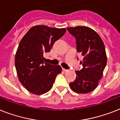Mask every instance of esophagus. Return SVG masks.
I'll list each match as a JSON object with an SVG mask.
<instances>
[{
    "label": "esophagus",
    "mask_w": 120,
    "mask_h": 120,
    "mask_svg": "<svg viewBox=\"0 0 120 120\" xmlns=\"http://www.w3.org/2000/svg\"><path fill=\"white\" fill-rule=\"evenodd\" d=\"M62 70H63V71H68V70H66L65 68H62Z\"/></svg>",
    "instance_id": "obj_1"
}]
</instances>
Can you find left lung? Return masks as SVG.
<instances>
[{"mask_svg":"<svg viewBox=\"0 0 120 120\" xmlns=\"http://www.w3.org/2000/svg\"><path fill=\"white\" fill-rule=\"evenodd\" d=\"M67 30L76 38L77 52L83 57L80 62L83 68L76 71V78L70 86L76 93H89L97 87L107 64L104 42L94 30L87 26L70 27Z\"/></svg>","mask_w":120,"mask_h":120,"instance_id":"obj_1","label":"left lung"}]
</instances>
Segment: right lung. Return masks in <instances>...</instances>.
<instances>
[{
  "instance_id": "obj_1",
  "label": "right lung",
  "mask_w": 120,
  "mask_h": 120,
  "mask_svg": "<svg viewBox=\"0 0 120 120\" xmlns=\"http://www.w3.org/2000/svg\"><path fill=\"white\" fill-rule=\"evenodd\" d=\"M65 28L36 25L31 28L19 42L15 65L19 82L30 92L45 94L51 89L55 78L62 72L60 65L45 63L43 55L63 36Z\"/></svg>"
}]
</instances>
